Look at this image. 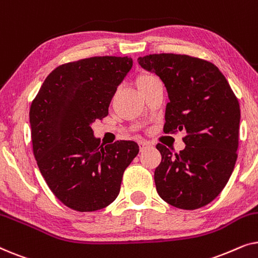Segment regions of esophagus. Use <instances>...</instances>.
I'll use <instances>...</instances> for the list:
<instances>
[{
	"label": "esophagus",
	"instance_id": "34e87169",
	"mask_svg": "<svg viewBox=\"0 0 258 258\" xmlns=\"http://www.w3.org/2000/svg\"><path fill=\"white\" fill-rule=\"evenodd\" d=\"M139 146H140V149H141V150H144V149H147V148L151 147V143L147 142V141H140Z\"/></svg>",
	"mask_w": 258,
	"mask_h": 258
}]
</instances>
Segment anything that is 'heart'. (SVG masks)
<instances>
[{
  "label": "heart",
  "instance_id": "1",
  "mask_svg": "<svg viewBox=\"0 0 258 258\" xmlns=\"http://www.w3.org/2000/svg\"><path fill=\"white\" fill-rule=\"evenodd\" d=\"M157 79L153 75H150V74H142V75L137 76L136 79V86L137 88L140 89H142V88L147 87L148 84H150L151 82H154V81H156Z\"/></svg>",
  "mask_w": 258,
  "mask_h": 258
}]
</instances>
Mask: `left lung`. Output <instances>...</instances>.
I'll list each match as a JSON object with an SVG mask.
<instances>
[{"mask_svg":"<svg viewBox=\"0 0 258 258\" xmlns=\"http://www.w3.org/2000/svg\"><path fill=\"white\" fill-rule=\"evenodd\" d=\"M137 61L167 88L163 132H186L185 148L178 154L156 146L162 155L154 175L158 195L179 209L207 206L223 190L237 160V98L220 69L204 59L154 54Z\"/></svg>","mask_w":258,"mask_h":258,"instance_id":"1","label":"left lung"}]
</instances>
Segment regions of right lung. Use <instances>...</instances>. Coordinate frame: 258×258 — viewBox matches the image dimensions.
I'll use <instances>...</instances> for the list:
<instances>
[{
    "mask_svg": "<svg viewBox=\"0 0 258 258\" xmlns=\"http://www.w3.org/2000/svg\"><path fill=\"white\" fill-rule=\"evenodd\" d=\"M132 67L126 56L66 63L49 74L31 103L37 165L54 195L74 210L95 211L114 202L123 172L139 154L134 141L102 147L91 129L108 115L111 98Z\"/></svg>",
    "mask_w": 258,
    "mask_h": 258,
    "instance_id": "right-lung-1",
    "label": "right lung"
}]
</instances>
